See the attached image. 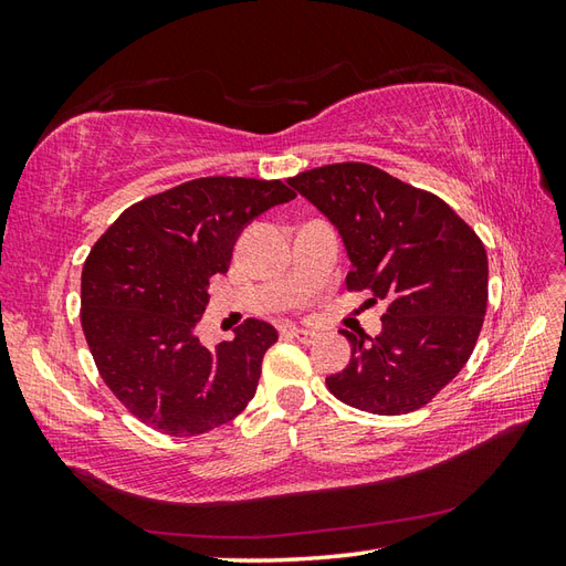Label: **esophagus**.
<instances>
[{
  "mask_svg": "<svg viewBox=\"0 0 566 566\" xmlns=\"http://www.w3.org/2000/svg\"><path fill=\"white\" fill-rule=\"evenodd\" d=\"M286 333H290L292 338L302 340L304 345H311V343H316V340H318V333H316V331H308V328H290Z\"/></svg>",
  "mask_w": 566,
  "mask_h": 566,
  "instance_id": "1",
  "label": "esophagus"
}]
</instances>
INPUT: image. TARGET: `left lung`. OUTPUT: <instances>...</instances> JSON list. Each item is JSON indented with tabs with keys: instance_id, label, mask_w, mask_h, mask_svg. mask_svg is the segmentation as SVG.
I'll return each instance as SVG.
<instances>
[{
	"instance_id": "obj_1",
	"label": "left lung",
	"mask_w": 566,
	"mask_h": 566,
	"mask_svg": "<svg viewBox=\"0 0 566 566\" xmlns=\"http://www.w3.org/2000/svg\"><path fill=\"white\" fill-rule=\"evenodd\" d=\"M290 185L338 228L347 290L389 302L381 333L343 331L350 365L326 377L335 399L377 416L432 401L472 355L489 298L484 243L448 203L375 165L338 163Z\"/></svg>"
}]
</instances>
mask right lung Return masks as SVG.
Masks as SVG:
<instances>
[{
	"label": "right lung",
	"instance_id": "obj_1",
	"mask_svg": "<svg viewBox=\"0 0 566 566\" xmlns=\"http://www.w3.org/2000/svg\"><path fill=\"white\" fill-rule=\"evenodd\" d=\"M296 195L282 179L201 177L128 207L82 268V331L112 394L143 423L191 438L255 396L270 323L248 318L216 350L197 338L209 280L231 268L240 231Z\"/></svg>",
	"mask_w": 566,
	"mask_h": 566
}]
</instances>
